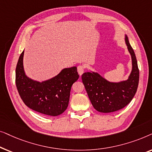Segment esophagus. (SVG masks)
<instances>
[{
  "mask_svg": "<svg viewBox=\"0 0 152 152\" xmlns=\"http://www.w3.org/2000/svg\"><path fill=\"white\" fill-rule=\"evenodd\" d=\"M84 69H85V67L83 65H80L77 66V72L78 73L80 74V76L83 74V72L84 71Z\"/></svg>",
  "mask_w": 152,
  "mask_h": 152,
  "instance_id": "34e87169",
  "label": "esophagus"
}]
</instances>
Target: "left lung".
Instances as JSON below:
<instances>
[{
    "label": "left lung",
    "instance_id": "left-lung-1",
    "mask_svg": "<svg viewBox=\"0 0 152 152\" xmlns=\"http://www.w3.org/2000/svg\"><path fill=\"white\" fill-rule=\"evenodd\" d=\"M126 44L132 59V70L126 81L109 82L97 72H84L82 80L91 104L97 111L111 113L126 107L136 94L139 82V69L136 55L125 36Z\"/></svg>",
    "mask_w": 152,
    "mask_h": 152
}]
</instances>
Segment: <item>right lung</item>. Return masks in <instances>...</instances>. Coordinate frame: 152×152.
<instances>
[{
	"mask_svg": "<svg viewBox=\"0 0 152 152\" xmlns=\"http://www.w3.org/2000/svg\"><path fill=\"white\" fill-rule=\"evenodd\" d=\"M24 51L16 68V85L27 107L39 113L57 116L67 109L72 85L79 78L77 67L64 68L55 77L43 82L28 78L23 69Z\"/></svg>",
	"mask_w": 152,
	"mask_h": 152,
	"instance_id": "right-lung-1",
	"label": "right lung"
}]
</instances>
